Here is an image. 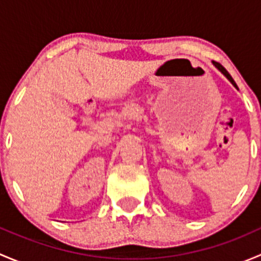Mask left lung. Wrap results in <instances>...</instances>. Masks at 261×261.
<instances>
[{
    "instance_id": "8db88e82",
    "label": "left lung",
    "mask_w": 261,
    "mask_h": 261,
    "mask_svg": "<svg viewBox=\"0 0 261 261\" xmlns=\"http://www.w3.org/2000/svg\"><path fill=\"white\" fill-rule=\"evenodd\" d=\"M212 64H213V65H215V67H216V68H217V69H218V70H220V72H221V73H222V74H223V75H225V77H226V78H227V80L231 82V83H232V86H235V87H236V88H238V86H236L235 81H233V80H232V77H231V75H230V73H228V72H227V70H226V69H225V68H223V67H222V65H221V64H220V63H217V62H212Z\"/></svg>"
}]
</instances>
